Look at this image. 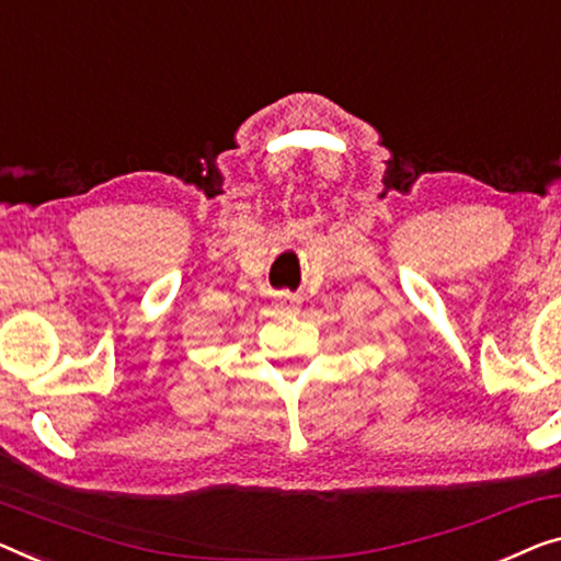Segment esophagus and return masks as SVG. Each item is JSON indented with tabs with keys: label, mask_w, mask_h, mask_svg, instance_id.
Listing matches in <instances>:
<instances>
[{
	"label": "esophagus",
	"mask_w": 561,
	"mask_h": 561,
	"mask_svg": "<svg viewBox=\"0 0 561 561\" xmlns=\"http://www.w3.org/2000/svg\"><path fill=\"white\" fill-rule=\"evenodd\" d=\"M277 307L282 309V312H295V309H299V299L291 295H284L277 299Z\"/></svg>",
	"instance_id": "1"
}]
</instances>
